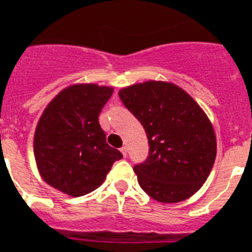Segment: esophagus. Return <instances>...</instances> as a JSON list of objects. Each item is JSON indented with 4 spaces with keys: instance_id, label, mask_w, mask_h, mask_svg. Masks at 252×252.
<instances>
[{
    "instance_id": "obj_1",
    "label": "esophagus",
    "mask_w": 252,
    "mask_h": 252,
    "mask_svg": "<svg viewBox=\"0 0 252 252\" xmlns=\"http://www.w3.org/2000/svg\"><path fill=\"white\" fill-rule=\"evenodd\" d=\"M120 151H121L124 157H126V155H127V148H126V146H122V148L120 149Z\"/></svg>"
}]
</instances>
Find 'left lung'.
Segmentation results:
<instances>
[{
  "mask_svg": "<svg viewBox=\"0 0 252 252\" xmlns=\"http://www.w3.org/2000/svg\"><path fill=\"white\" fill-rule=\"evenodd\" d=\"M119 95L149 140L148 159L133 166L140 187L161 203L192 197L208 178L217 151L215 130L203 110L168 82L133 84Z\"/></svg>",
  "mask_w": 252,
  "mask_h": 252,
  "instance_id": "1",
  "label": "left lung"
}]
</instances>
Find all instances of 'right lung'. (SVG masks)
Listing matches in <instances>:
<instances>
[{"instance_id":"1","label":"right lung","mask_w":252,"mask_h":252,"mask_svg":"<svg viewBox=\"0 0 252 252\" xmlns=\"http://www.w3.org/2000/svg\"><path fill=\"white\" fill-rule=\"evenodd\" d=\"M112 93L111 87L74 84L46 106L35 130L34 154L49 186L70 197L88 194L121 159L122 154L106 142L98 122Z\"/></svg>"}]
</instances>
